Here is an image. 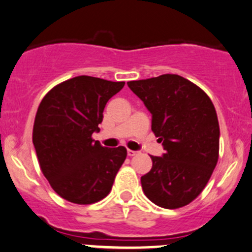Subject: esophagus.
<instances>
[{
  "label": "esophagus",
  "instance_id": "obj_1",
  "mask_svg": "<svg viewBox=\"0 0 252 252\" xmlns=\"http://www.w3.org/2000/svg\"><path fill=\"white\" fill-rule=\"evenodd\" d=\"M126 152H128V156H135V155H138L139 154V151H134V150H129L128 149V151H126Z\"/></svg>",
  "mask_w": 252,
  "mask_h": 252
}]
</instances>
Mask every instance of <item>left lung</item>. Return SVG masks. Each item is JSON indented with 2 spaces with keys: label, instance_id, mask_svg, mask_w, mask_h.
<instances>
[{
  "label": "left lung",
  "instance_id": "1",
  "mask_svg": "<svg viewBox=\"0 0 252 252\" xmlns=\"http://www.w3.org/2000/svg\"><path fill=\"white\" fill-rule=\"evenodd\" d=\"M152 114L151 129L164 154L151 156L152 168L141 177L150 201L163 208L183 207L196 199L218 161L220 124L204 90L177 74L128 81Z\"/></svg>",
  "mask_w": 252,
  "mask_h": 252
}]
</instances>
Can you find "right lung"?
Returning a JSON list of instances; mask_svg holds the SVG:
<instances>
[{
  "instance_id": "add662e5",
  "label": "right lung",
  "mask_w": 252,
  "mask_h": 252,
  "mask_svg": "<svg viewBox=\"0 0 252 252\" xmlns=\"http://www.w3.org/2000/svg\"><path fill=\"white\" fill-rule=\"evenodd\" d=\"M124 84L79 75L51 89L37 108L32 144L40 168L67 201L90 205L110 194L126 149L103 147L91 135L100 131L106 103Z\"/></svg>"
}]
</instances>
